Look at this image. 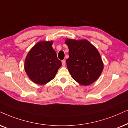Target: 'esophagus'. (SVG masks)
<instances>
[{
  "mask_svg": "<svg viewBox=\"0 0 128 128\" xmlns=\"http://www.w3.org/2000/svg\"><path fill=\"white\" fill-rule=\"evenodd\" d=\"M61 62H62V66H64L66 65V61L64 60H63L61 61Z\"/></svg>",
  "mask_w": 128,
  "mask_h": 128,
  "instance_id": "esophagus-1",
  "label": "esophagus"
}]
</instances>
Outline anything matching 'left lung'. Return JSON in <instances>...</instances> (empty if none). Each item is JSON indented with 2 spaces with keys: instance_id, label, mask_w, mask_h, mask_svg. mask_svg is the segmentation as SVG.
I'll use <instances>...</instances> for the list:
<instances>
[{
  "instance_id": "8db88e82",
  "label": "left lung",
  "mask_w": 128,
  "mask_h": 128,
  "mask_svg": "<svg viewBox=\"0 0 128 128\" xmlns=\"http://www.w3.org/2000/svg\"><path fill=\"white\" fill-rule=\"evenodd\" d=\"M65 44L69 49L66 64L72 78L83 86L96 82L103 70V61L97 48L86 40L67 38Z\"/></svg>"
}]
</instances>
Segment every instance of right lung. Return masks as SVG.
I'll return each instance as SVG.
<instances>
[{"label": "right lung", "mask_w": 128, "mask_h": 128, "mask_svg": "<svg viewBox=\"0 0 128 128\" xmlns=\"http://www.w3.org/2000/svg\"><path fill=\"white\" fill-rule=\"evenodd\" d=\"M53 41L37 42L26 56L24 68L28 77L39 85L48 83L56 77L62 64L53 49Z\"/></svg>", "instance_id": "obj_1"}]
</instances>
